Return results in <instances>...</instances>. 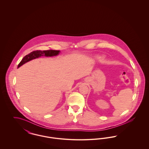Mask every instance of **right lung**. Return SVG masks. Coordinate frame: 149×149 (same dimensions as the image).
Returning <instances> with one entry per match:
<instances>
[{
	"mask_svg": "<svg viewBox=\"0 0 149 149\" xmlns=\"http://www.w3.org/2000/svg\"><path fill=\"white\" fill-rule=\"evenodd\" d=\"M60 52L59 50H44V51H41V50H37L31 52L30 54L26 55L24 57L21 61L19 63V64L18 65V68H19L22 65H23L27 62H28L30 60H32L33 59H35L36 58H38L39 57L45 56H56L58 55Z\"/></svg>",
	"mask_w": 149,
	"mask_h": 149,
	"instance_id": "add662e5",
	"label": "right lung"
}]
</instances>
